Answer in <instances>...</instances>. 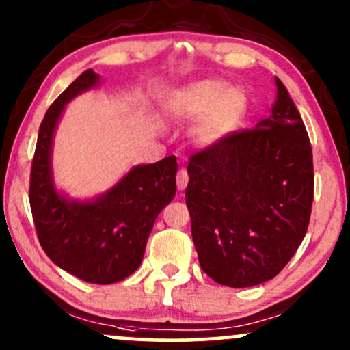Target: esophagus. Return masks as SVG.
Listing matches in <instances>:
<instances>
[{"label": "esophagus", "instance_id": "esophagus-1", "mask_svg": "<svg viewBox=\"0 0 350 350\" xmlns=\"http://www.w3.org/2000/svg\"><path fill=\"white\" fill-rule=\"evenodd\" d=\"M189 183V174L186 170H179L178 174H176V186H178L179 191H184Z\"/></svg>", "mask_w": 350, "mask_h": 350}]
</instances>
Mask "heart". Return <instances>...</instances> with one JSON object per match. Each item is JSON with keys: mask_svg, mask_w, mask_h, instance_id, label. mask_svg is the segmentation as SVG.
Returning a JSON list of instances; mask_svg holds the SVG:
<instances>
[{"mask_svg": "<svg viewBox=\"0 0 350 350\" xmlns=\"http://www.w3.org/2000/svg\"><path fill=\"white\" fill-rule=\"evenodd\" d=\"M167 108L183 122L199 118L191 130L192 138L202 146H212L242 124L248 113V95L243 88L228 87L224 80H199L176 90Z\"/></svg>", "mask_w": 350, "mask_h": 350, "instance_id": "b5f03b06", "label": "heart"}]
</instances>
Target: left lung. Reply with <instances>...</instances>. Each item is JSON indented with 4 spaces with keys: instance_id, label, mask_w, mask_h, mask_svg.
Instances as JSON below:
<instances>
[{
    "instance_id": "8db88e82",
    "label": "left lung",
    "mask_w": 350,
    "mask_h": 350,
    "mask_svg": "<svg viewBox=\"0 0 350 350\" xmlns=\"http://www.w3.org/2000/svg\"><path fill=\"white\" fill-rule=\"evenodd\" d=\"M271 116L189 159L186 206L199 263L219 284L275 278L306 235L314 198L306 126L283 82Z\"/></svg>"
}]
</instances>
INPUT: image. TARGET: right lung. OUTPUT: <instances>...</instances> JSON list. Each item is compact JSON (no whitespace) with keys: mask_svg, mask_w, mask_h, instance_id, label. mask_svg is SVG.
I'll return each mask as SVG.
<instances>
[{"mask_svg":"<svg viewBox=\"0 0 350 350\" xmlns=\"http://www.w3.org/2000/svg\"><path fill=\"white\" fill-rule=\"evenodd\" d=\"M97 82L98 75L85 70L44 115L31 166L29 204L39 243L52 262L87 283L110 284L138 270L156 217L176 194L178 161L167 156L136 166L92 202L62 198L51 172L55 124L66 103Z\"/></svg>","mask_w":350,"mask_h":350,"instance_id":"obj_1","label":"right lung"}]
</instances>
